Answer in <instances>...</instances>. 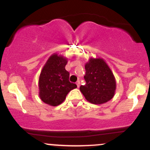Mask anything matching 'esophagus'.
<instances>
[{"label":"esophagus","mask_w":150,"mask_h":150,"mask_svg":"<svg viewBox=\"0 0 150 150\" xmlns=\"http://www.w3.org/2000/svg\"><path fill=\"white\" fill-rule=\"evenodd\" d=\"M76 84H77V86H78V88H79L80 87V81H77Z\"/></svg>","instance_id":"34e87169"}]
</instances>
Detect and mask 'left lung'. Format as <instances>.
<instances>
[{"instance_id": "left-lung-1", "label": "left lung", "mask_w": 150, "mask_h": 150, "mask_svg": "<svg viewBox=\"0 0 150 150\" xmlns=\"http://www.w3.org/2000/svg\"><path fill=\"white\" fill-rule=\"evenodd\" d=\"M86 84L80 90L88 102L93 104L106 103L112 99L116 89L114 75L102 58H91L85 65Z\"/></svg>"}]
</instances>
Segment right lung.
<instances>
[{"label":"right lung","instance_id":"add662e5","mask_svg":"<svg viewBox=\"0 0 150 150\" xmlns=\"http://www.w3.org/2000/svg\"><path fill=\"white\" fill-rule=\"evenodd\" d=\"M67 59L54 54L47 60L39 77V96L44 103L57 106L66 99L67 93L77 88L69 81V73L65 69Z\"/></svg>","mask_w":150,"mask_h":150}]
</instances>
